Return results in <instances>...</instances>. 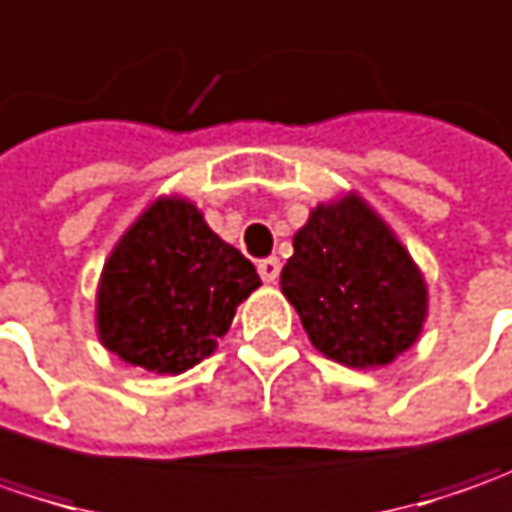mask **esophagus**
<instances>
[{"label":"esophagus","mask_w":512,"mask_h":512,"mask_svg":"<svg viewBox=\"0 0 512 512\" xmlns=\"http://www.w3.org/2000/svg\"><path fill=\"white\" fill-rule=\"evenodd\" d=\"M257 272H260L263 283H275V280L280 278V260L278 257H266V260H260V263H257Z\"/></svg>","instance_id":"34e87169"}]
</instances>
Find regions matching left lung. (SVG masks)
Instances as JSON below:
<instances>
[{
    "label": "left lung",
    "instance_id": "8db88e82",
    "mask_svg": "<svg viewBox=\"0 0 512 512\" xmlns=\"http://www.w3.org/2000/svg\"><path fill=\"white\" fill-rule=\"evenodd\" d=\"M280 289L312 346L352 369L407 352L427 318V283L410 252L358 194L315 206L298 229Z\"/></svg>",
    "mask_w": 512,
    "mask_h": 512
}]
</instances>
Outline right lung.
I'll return each instance as SVG.
<instances>
[{
  "label": "right lung",
  "mask_w": 512,
  "mask_h": 512,
  "mask_svg": "<svg viewBox=\"0 0 512 512\" xmlns=\"http://www.w3.org/2000/svg\"><path fill=\"white\" fill-rule=\"evenodd\" d=\"M257 286L255 266L194 203L157 197L102 266L97 335L131 367L180 375L212 355Z\"/></svg>",
  "instance_id": "1"
}]
</instances>
